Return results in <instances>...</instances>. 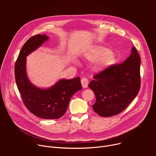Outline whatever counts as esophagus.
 <instances>
[{
	"label": "esophagus",
	"instance_id": "34e87169",
	"mask_svg": "<svg viewBox=\"0 0 156 156\" xmlns=\"http://www.w3.org/2000/svg\"><path fill=\"white\" fill-rule=\"evenodd\" d=\"M81 84H82V86H83V88H86L88 86L89 81H88L87 79H86L85 78H82L81 80Z\"/></svg>",
	"mask_w": 156,
	"mask_h": 156
}]
</instances>
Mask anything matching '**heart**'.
I'll return each mask as SVG.
<instances>
[{
	"label": "heart",
	"mask_w": 156,
	"mask_h": 156,
	"mask_svg": "<svg viewBox=\"0 0 156 156\" xmlns=\"http://www.w3.org/2000/svg\"><path fill=\"white\" fill-rule=\"evenodd\" d=\"M87 57L91 61H99L102 60L96 66L98 72H102L114 65L116 63V58L113 55V52L110 49L103 46H94L86 53ZM76 64L78 61L75 60Z\"/></svg>",
	"instance_id": "heart-1"
}]
</instances>
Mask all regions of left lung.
Listing matches in <instances>:
<instances>
[{
    "mask_svg": "<svg viewBox=\"0 0 156 156\" xmlns=\"http://www.w3.org/2000/svg\"><path fill=\"white\" fill-rule=\"evenodd\" d=\"M141 59L132 47L131 54L122 64L115 65L93 76L88 86L94 91V112L107 117L120 113L135 98L141 85Z\"/></svg>",
    "mask_w": 156,
    "mask_h": 156,
    "instance_id": "1",
    "label": "left lung"
}]
</instances>
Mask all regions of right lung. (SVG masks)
<instances>
[{"instance_id": "1", "label": "right lung", "mask_w": 156, "mask_h": 156, "mask_svg": "<svg viewBox=\"0 0 156 156\" xmlns=\"http://www.w3.org/2000/svg\"><path fill=\"white\" fill-rule=\"evenodd\" d=\"M49 38L46 34H37L26 42L15 63V75L18 91L30 112L41 119H57L65 114L71 98L82 87L80 77L59 80L47 88L39 87L30 81L27 72V57Z\"/></svg>"}]
</instances>
